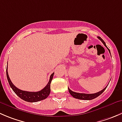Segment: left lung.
Here are the masks:
<instances>
[{"label": "left lung", "mask_w": 122, "mask_h": 122, "mask_svg": "<svg viewBox=\"0 0 122 122\" xmlns=\"http://www.w3.org/2000/svg\"><path fill=\"white\" fill-rule=\"evenodd\" d=\"M98 38L100 40V41H101V42L103 43L104 45L106 47V48L108 49V51H109V52L110 53V49H108V48H107V46H106V43H105L104 41H103V40L100 37H99V36H98ZM107 86H106L105 88H104L103 89L101 90V91H100V92H98L97 93H95V94H82V93H77V92H73V91H72L68 87V91H69L70 94V95H71L73 97L75 98H77V99H79V100H93V99L95 98L98 97V96H100V95H101V94H102V92H103L104 91L106 90V89L107 88Z\"/></svg>", "instance_id": "8db88e82"}]
</instances>
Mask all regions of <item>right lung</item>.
I'll list each match as a JSON object with an SVG mask.
<instances>
[{
    "mask_svg": "<svg viewBox=\"0 0 122 122\" xmlns=\"http://www.w3.org/2000/svg\"><path fill=\"white\" fill-rule=\"evenodd\" d=\"M54 73L51 75L50 79L48 83L47 84L46 86L42 89L41 91H38V92H28V91H22L20 89L17 88L14 84L12 83L11 80H10L9 75L8 73V67L6 69V76L8 79V82H9V85L12 89L14 91V92L22 100L24 101H27L30 102H35L37 101H41V100H45L49 96L51 92V83L52 80L53 76H54Z\"/></svg>",
    "mask_w": 122,
    "mask_h": 122,
    "instance_id": "obj_1",
    "label": "right lung"
}]
</instances>
